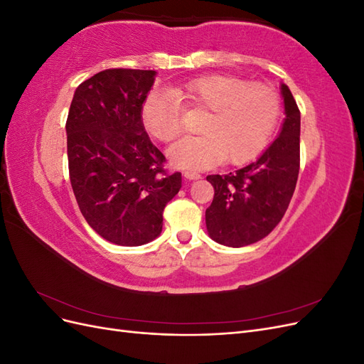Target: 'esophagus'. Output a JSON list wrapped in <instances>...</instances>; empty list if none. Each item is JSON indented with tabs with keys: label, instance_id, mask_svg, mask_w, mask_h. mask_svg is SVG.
<instances>
[{
	"label": "esophagus",
	"instance_id": "esophagus-1",
	"mask_svg": "<svg viewBox=\"0 0 364 364\" xmlns=\"http://www.w3.org/2000/svg\"><path fill=\"white\" fill-rule=\"evenodd\" d=\"M183 176L186 179H190V181H197V179H200V174L199 173H196V171H183Z\"/></svg>",
	"mask_w": 364,
	"mask_h": 364
}]
</instances>
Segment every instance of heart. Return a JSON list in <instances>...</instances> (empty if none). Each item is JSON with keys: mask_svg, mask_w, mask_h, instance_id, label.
Returning <instances> with one entry per match:
<instances>
[{"mask_svg": "<svg viewBox=\"0 0 364 364\" xmlns=\"http://www.w3.org/2000/svg\"><path fill=\"white\" fill-rule=\"evenodd\" d=\"M181 103L209 111L202 136L182 138L168 150L171 162L185 170L211 168L226 158L232 165L253 161L269 146L281 118V98L273 87L206 75L146 97L141 118L153 138L168 142L181 134Z\"/></svg>", "mask_w": 364, "mask_h": 364, "instance_id": "obj_1", "label": "heart"}]
</instances>
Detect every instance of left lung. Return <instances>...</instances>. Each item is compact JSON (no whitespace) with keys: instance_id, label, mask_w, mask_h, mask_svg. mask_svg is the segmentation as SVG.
<instances>
[{"instance_id":"8db88e82","label":"left lung","mask_w":364,"mask_h":364,"mask_svg":"<svg viewBox=\"0 0 364 364\" xmlns=\"http://www.w3.org/2000/svg\"><path fill=\"white\" fill-rule=\"evenodd\" d=\"M281 95L284 123L262 155L235 173L206 176L214 186L206 229L223 246L243 247L267 237L293 197L301 162V112L287 85H281Z\"/></svg>"}]
</instances>
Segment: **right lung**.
Returning <instances> with one entry per match:
<instances>
[{
    "mask_svg": "<svg viewBox=\"0 0 364 364\" xmlns=\"http://www.w3.org/2000/svg\"><path fill=\"white\" fill-rule=\"evenodd\" d=\"M156 71L105 70L77 86L67 119L70 181L95 232L118 246L159 237L164 208L179 193L182 174L164 170L141 107Z\"/></svg>",
    "mask_w": 364,
    "mask_h": 364,
    "instance_id": "right-lung-1",
    "label": "right lung"
}]
</instances>
